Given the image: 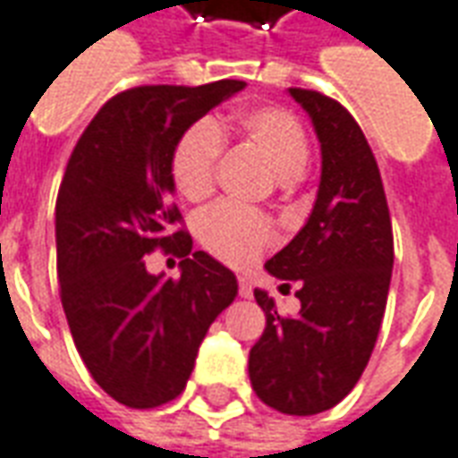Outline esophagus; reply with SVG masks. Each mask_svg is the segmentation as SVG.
<instances>
[{
    "label": "esophagus",
    "instance_id": "34e87169",
    "mask_svg": "<svg viewBox=\"0 0 458 458\" xmlns=\"http://www.w3.org/2000/svg\"><path fill=\"white\" fill-rule=\"evenodd\" d=\"M238 287H240V297H242V299H252V279H250V277H240L238 279Z\"/></svg>",
    "mask_w": 458,
    "mask_h": 458
}]
</instances>
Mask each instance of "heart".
<instances>
[{
  "instance_id": "b5f03b06",
  "label": "heart",
  "mask_w": 458,
  "mask_h": 458,
  "mask_svg": "<svg viewBox=\"0 0 458 458\" xmlns=\"http://www.w3.org/2000/svg\"><path fill=\"white\" fill-rule=\"evenodd\" d=\"M242 137L265 157L279 179H299L309 164V140L301 124L277 107H252L238 117ZM223 140L216 124L199 122L183 137L171 159V176L183 199L200 200L216 183ZM199 238L228 265H250L275 238L267 220L230 203H220L199 218Z\"/></svg>"
}]
</instances>
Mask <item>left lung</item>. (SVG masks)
<instances>
[{
  "mask_svg": "<svg viewBox=\"0 0 458 458\" xmlns=\"http://www.w3.org/2000/svg\"><path fill=\"white\" fill-rule=\"evenodd\" d=\"M287 93L317 131L321 179L304 228L265 262L272 277L297 282L301 309L279 317L275 299L255 289L267 327L250 351L248 370L262 403L307 417L341 403L363 375L383 324L394 252L383 181L360 127L327 95Z\"/></svg>",
  "mask_w": 458,
  "mask_h": 458,
  "instance_id": "left-lung-1",
  "label": "left lung"
}]
</instances>
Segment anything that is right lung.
<instances>
[{"label": "right lung", "instance_id": "1", "mask_svg": "<svg viewBox=\"0 0 458 458\" xmlns=\"http://www.w3.org/2000/svg\"><path fill=\"white\" fill-rule=\"evenodd\" d=\"M240 90L242 81H218L114 95L65 166L55 200L65 318L95 383L134 410L181 394L210 324L238 297L235 275L174 230L171 159L191 124ZM154 247L184 258L179 280L146 269Z\"/></svg>", "mask_w": 458, "mask_h": 458}]
</instances>
